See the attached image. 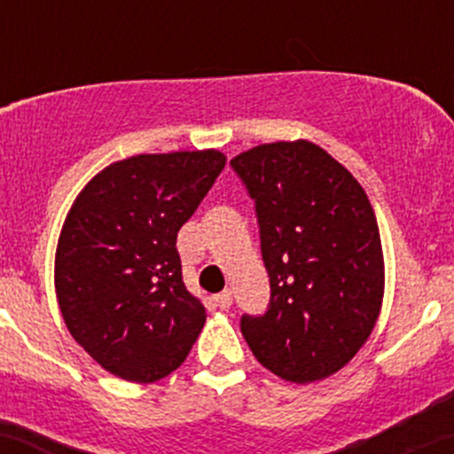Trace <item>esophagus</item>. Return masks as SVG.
<instances>
[{
    "mask_svg": "<svg viewBox=\"0 0 454 454\" xmlns=\"http://www.w3.org/2000/svg\"><path fill=\"white\" fill-rule=\"evenodd\" d=\"M213 300H215V303L222 308V310H226V308H231V303H232V293L223 291V293H219V295L213 297Z\"/></svg>",
    "mask_w": 454,
    "mask_h": 454,
    "instance_id": "1",
    "label": "esophagus"
}]
</instances>
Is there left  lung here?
I'll return each instance as SVG.
<instances>
[{
  "instance_id": "1",
  "label": "left lung",
  "mask_w": 454,
  "mask_h": 454,
  "mask_svg": "<svg viewBox=\"0 0 454 454\" xmlns=\"http://www.w3.org/2000/svg\"><path fill=\"white\" fill-rule=\"evenodd\" d=\"M232 170L256 204L271 300L241 317L262 366L295 383L325 380L360 351L380 318L383 252L366 192L321 146L273 142Z\"/></svg>"
}]
</instances>
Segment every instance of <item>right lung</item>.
<instances>
[{
    "label": "right lung",
    "mask_w": 454,
    "mask_h": 454,
    "mask_svg": "<svg viewBox=\"0 0 454 454\" xmlns=\"http://www.w3.org/2000/svg\"><path fill=\"white\" fill-rule=\"evenodd\" d=\"M226 154H136L101 170L59 232L56 295L74 340L112 375L163 380L185 362L207 312L183 282L176 235Z\"/></svg>",
    "instance_id": "right-lung-1"
}]
</instances>
